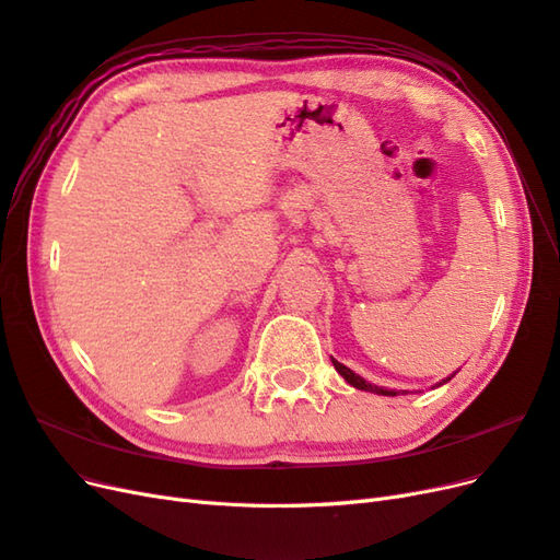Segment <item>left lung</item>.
Segmentation results:
<instances>
[{
  "instance_id": "left-lung-1",
  "label": "left lung",
  "mask_w": 560,
  "mask_h": 560,
  "mask_svg": "<svg viewBox=\"0 0 560 560\" xmlns=\"http://www.w3.org/2000/svg\"><path fill=\"white\" fill-rule=\"evenodd\" d=\"M334 362V369L338 371V374H341L352 387H358V389H366V393H374V395H385V397H397V395H406V389H399V393H397V389H387V387H378V385H374V383H369V381H364L362 376H358V374H354V371H350L348 366H343L341 362H336V360H331ZM455 374H451L448 378H444L442 383H439V385H444V383H448L451 378H453Z\"/></svg>"
}]
</instances>
